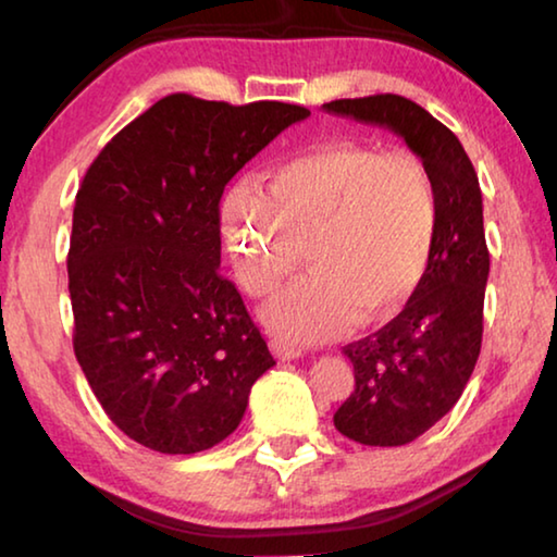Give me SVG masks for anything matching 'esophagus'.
Masks as SVG:
<instances>
[{"label": "esophagus", "instance_id": "obj_1", "mask_svg": "<svg viewBox=\"0 0 557 557\" xmlns=\"http://www.w3.org/2000/svg\"><path fill=\"white\" fill-rule=\"evenodd\" d=\"M270 346H272V354H275L280 361H295V358L301 356V348L287 344L285 338H272Z\"/></svg>", "mask_w": 557, "mask_h": 557}]
</instances>
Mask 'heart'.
<instances>
[{
  "label": "heart",
  "instance_id": "obj_1",
  "mask_svg": "<svg viewBox=\"0 0 557 557\" xmlns=\"http://www.w3.org/2000/svg\"><path fill=\"white\" fill-rule=\"evenodd\" d=\"M221 221L238 280L256 297L299 265L301 245L309 272L262 317L285 338L317 344L403 312L428 272L440 206L420 157L334 143L277 166L265 188L233 186Z\"/></svg>",
  "mask_w": 557,
  "mask_h": 557
}]
</instances>
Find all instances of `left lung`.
Segmentation results:
<instances>
[{
	"instance_id": "8db88e82",
	"label": "left lung",
	"mask_w": 557,
	"mask_h": 557,
	"mask_svg": "<svg viewBox=\"0 0 557 557\" xmlns=\"http://www.w3.org/2000/svg\"><path fill=\"white\" fill-rule=\"evenodd\" d=\"M324 110L395 132L435 184L440 223L425 277L393 322L344 346L356 388L334 414L348 440L400 447L455 408L482 351L488 277L482 188L455 132L418 102L383 92L332 100Z\"/></svg>"
}]
</instances>
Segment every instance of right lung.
<instances>
[{
    "instance_id": "1",
    "label": "right lung",
    "mask_w": 557,
    "mask_h": 557,
    "mask_svg": "<svg viewBox=\"0 0 557 557\" xmlns=\"http://www.w3.org/2000/svg\"><path fill=\"white\" fill-rule=\"evenodd\" d=\"M289 102L166 96L102 147L75 196L73 348L108 418L162 455L211 449L275 366L221 268L225 184L282 129Z\"/></svg>"
}]
</instances>
